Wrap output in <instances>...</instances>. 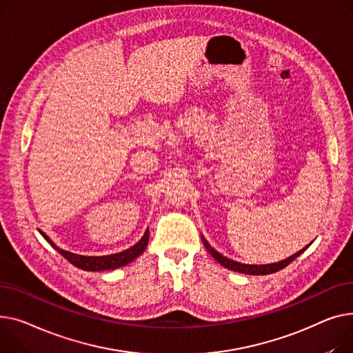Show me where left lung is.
<instances>
[{
	"instance_id": "left-lung-1",
	"label": "left lung",
	"mask_w": 353,
	"mask_h": 353,
	"mask_svg": "<svg viewBox=\"0 0 353 353\" xmlns=\"http://www.w3.org/2000/svg\"><path fill=\"white\" fill-rule=\"evenodd\" d=\"M202 241H203V245L206 248V251H208L216 259V262H219L222 266H225L228 269H231V271H235V272H239V274H246V275H269V274L278 272V271H281V269H283L285 266H288L289 263H291L294 259H296L302 252H305L306 248L310 245L309 243L306 248H303V250L298 251L292 256H289V258H286V259H283L281 262L268 263V265H248V263H241V262H236V261H232L230 258L223 256L222 254L215 251L214 248L208 243V241H206L203 236H202Z\"/></svg>"
}]
</instances>
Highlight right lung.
<instances>
[{
    "mask_svg": "<svg viewBox=\"0 0 353 353\" xmlns=\"http://www.w3.org/2000/svg\"><path fill=\"white\" fill-rule=\"evenodd\" d=\"M39 234L44 236V239L54 248L58 254H61L74 266L82 269V271H91V272L108 271V269H117L119 266H125L127 263L132 262L135 258H138L145 251V248H147L148 239H150V231L147 230L145 231L143 236L134 246L128 248V250H125V251L112 254V255H105V256H84V255H78V254H72V252L61 250V248H58L44 232L39 231Z\"/></svg>",
    "mask_w": 353,
    "mask_h": 353,
    "instance_id": "add662e5",
    "label": "right lung"
}]
</instances>
